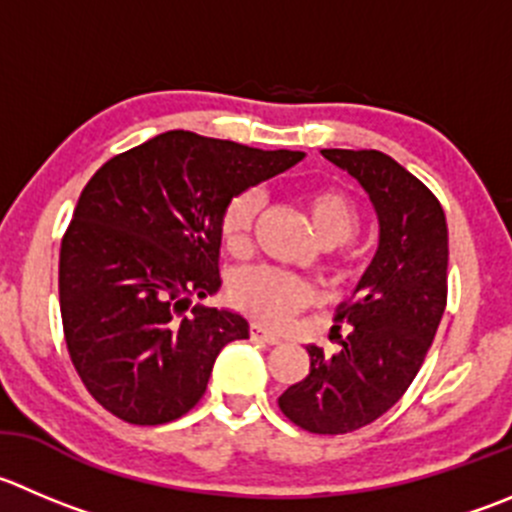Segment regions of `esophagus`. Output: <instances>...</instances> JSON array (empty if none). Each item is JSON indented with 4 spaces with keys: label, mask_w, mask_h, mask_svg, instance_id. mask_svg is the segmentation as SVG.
<instances>
[{
    "label": "esophagus",
    "mask_w": 512,
    "mask_h": 512,
    "mask_svg": "<svg viewBox=\"0 0 512 512\" xmlns=\"http://www.w3.org/2000/svg\"><path fill=\"white\" fill-rule=\"evenodd\" d=\"M250 337H252V340H257V342H267V345H277V342L282 340L280 335L265 330V327L257 325V322H255V325H250Z\"/></svg>",
    "instance_id": "esophagus-1"
}]
</instances>
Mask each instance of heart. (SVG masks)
Returning <instances> with one entry per match:
<instances>
[{
    "mask_svg": "<svg viewBox=\"0 0 512 512\" xmlns=\"http://www.w3.org/2000/svg\"><path fill=\"white\" fill-rule=\"evenodd\" d=\"M262 207L260 190H245L227 205L222 215V240L225 247L235 255L250 247L252 225ZM305 210L312 222V230L325 245H342L350 240L360 225L357 207L345 192L312 190L305 195ZM230 300L237 310L265 325H282L290 320L297 310L312 300V287L302 277L290 275L275 267H247L240 270L230 282Z\"/></svg>",
    "mask_w": 512,
    "mask_h": 512,
    "instance_id": "1",
    "label": "heart"
}]
</instances>
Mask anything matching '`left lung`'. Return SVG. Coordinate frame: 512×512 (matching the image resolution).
Returning a JSON list of instances; mask_svg holds the SVG:
<instances>
[{"label":"left lung","instance_id":"left-lung-1","mask_svg":"<svg viewBox=\"0 0 512 512\" xmlns=\"http://www.w3.org/2000/svg\"><path fill=\"white\" fill-rule=\"evenodd\" d=\"M360 182L375 207L377 250L337 322V352L307 345L310 372L280 395V410L317 435H342L388 413L418 375L448 300V222L438 197L377 150H322ZM340 330V325L330 332Z\"/></svg>","mask_w":512,"mask_h":512}]
</instances>
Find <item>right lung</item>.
<instances>
[{"label": "right lung", "mask_w": 512, "mask_h": 512, "mask_svg": "<svg viewBox=\"0 0 512 512\" xmlns=\"http://www.w3.org/2000/svg\"><path fill=\"white\" fill-rule=\"evenodd\" d=\"M302 157L172 130L94 172L59 250V310L74 370L104 410L162 425L200 403L220 350L250 325L227 307L182 310L220 290L227 205Z\"/></svg>", "instance_id": "obj_1"}]
</instances>
